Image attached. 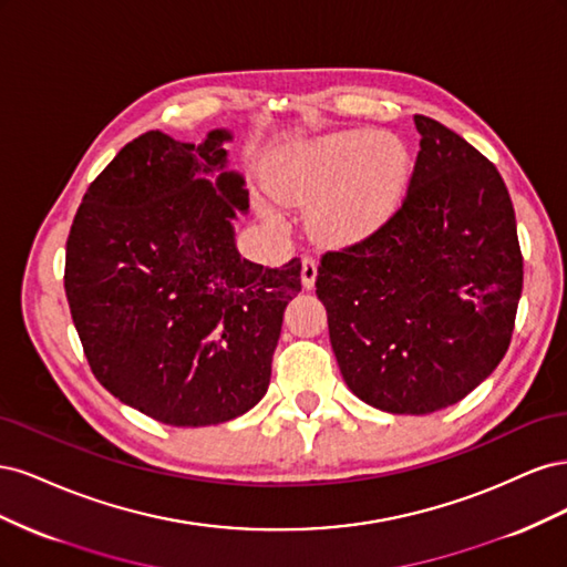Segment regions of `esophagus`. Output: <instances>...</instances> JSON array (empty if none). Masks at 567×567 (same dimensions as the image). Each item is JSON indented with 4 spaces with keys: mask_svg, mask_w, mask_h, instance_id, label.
I'll return each instance as SVG.
<instances>
[{
    "mask_svg": "<svg viewBox=\"0 0 567 567\" xmlns=\"http://www.w3.org/2000/svg\"><path fill=\"white\" fill-rule=\"evenodd\" d=\"M317 281V260L315 257H302V286L312 288Z\"/></svg>",
    "mask_w": 567,
    "mask_h": 567,
    "instance_id": "1",
    "label": "esophagus"
}]
</instances>
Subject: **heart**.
<instances>
[{"instance_id":"1","label":"heart","mask_w":567,"mask_h":567,"mask_svg":"<svg viewBox=\"0 0 567 567\" xmlns=\"http://www.w3.org/2000/svg\"><path fill=\"white\" fill-rule=\"evenodd\" d=\"M404 173L406 151L398 136L350 130L298 148L271 175L269 188L288 205L315 202V231L331 244H352L388 219ZM265 219L281 225V215L269 208Z\"/></svg>"}]
</instances>
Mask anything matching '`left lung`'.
Masks as SVG:
<instances>
[{
	"label": "left lung",
	"instance_id": "obj_1",
	"mask_svg": "<svg viewBox=\"0 0 567 567\" xmlns=\"http://www.w3.org/2000/svg\"><path fill=\"white\" fill-rule=\"evenodd\" d=\"M406 196L362 241L323 252L317 296L348 388L390 414L461 402L502 362L523 293L516 213L499 169L414 115Z\"/></svg>",
	"mask_w": 567,
	"mask_h": 567
}]
</instances>
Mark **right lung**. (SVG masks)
I'll return each mask as SVG.
<instances>
[{
    "label": "right lung",
    "mask_w": 567,
    "mask_h": 567,
    "mask_svg": "<svg viewBox=\"0 0 567 567\" xmlns=\"http://www.w3.org/2000/svg\"><path fill=\"white\" fill-rule=\"evenodd\" d=\"M229 140L136 136L90 184L65 244V298L92 373L167 425L225 423L260 402L300 293L298 257L269 269L236 250L248 192L225 169Z\"/></svg>",
    "instance_id": "1"
}]
</instances>
